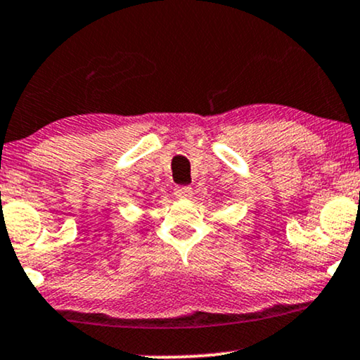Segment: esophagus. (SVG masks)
<instances>
[{
    "label": "esophagus",
    "instance_id": "esophagus-1",
    "mask_svg": "<svg viewBox=\"0 0 360 360\" xmlns=\"http://www.w3.org/2000/svg\"><path fill=\"white\" fill-rule=\"evenodd\" d=\"M174 195L177 199H191L193 198V188H189V186H176Z\"/></svg>",
    "mask_w": 360,
    "mask_h": 360
}]
</instances>
